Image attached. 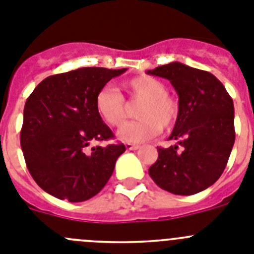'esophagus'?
<instances>
[{
  "mask_svg": "<svg viewBox=\"0 0 254 254\" xmlns=\"http://www.w3.org/2000/svg\"><path fill=\"white\" fill-rule=\"evenodd\" d=\"M125 147H127V150H136V149H139L138 144H132V143H127V144H125Z\"/></svg>",
  "mask_w": 254,
  "mask_h": 254,
  "instance_id": "obj_1",
  "label": "esophagus"
}]
</instances>
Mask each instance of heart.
Instances as JSON below:
<instances>
[{
  "instance_id": "1",
  "label": "heart",
  "mask_w": 254,
  "mask_h": 254,
  "mask_svg": "<svg viewBox=\"0 0 254 254\" xmlns=\"http://www.w3.org/2000/svg\"><path fill=\"white\" fill-rule=\"evenodd\" d=\"M124 88L131 99L143 100L136 110L138 120L120 127L118 138L127 143H141L154 138L163 129H170L177 122L180 106L177 100L167 92L161 79L141 76L130 79ZM96 111L110 127H118L127 119V105L122 93L113 87H104L96 96Z\"/></svg>"
}]
</instances>
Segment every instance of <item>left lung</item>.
<instances>
[{
    "label": "left lung",
    "mask_w": 254,
    "mask_h": 254,
    "mask_svg": "<svg viewBox=\"0 0 254 254\" xmlns=\"http://www.w3.org/2000/svg\"><path fill=\"white\" fill-rule=\"evenodd\" d=\"M171 82L178 95L180 114L170 148H158L149 176L175 195H193L215 184L235 140L234 105L214 74L180 62L147 70Z\"/></svg>",
    "instance_id": "1"
}]
</instances>
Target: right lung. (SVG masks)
<instances>
[{"instance_id":"add662e5","label":"right lung","mask_w":254,"mask_h":254,"mask_svg":"<svg viewBox=\"0 0 254 254\" xmlns=\"http://www.w3.org/2000/svg\"><path fill=\"white\" fill-rule=\"evenodd\" d=\"M123 69L87 67L47 77L24 107L20 143L27 170L45 192L81 202L104 189L125 152L123 143L90 148L114 138L96 111V96Z\"/></svg>"}]
</instances>
